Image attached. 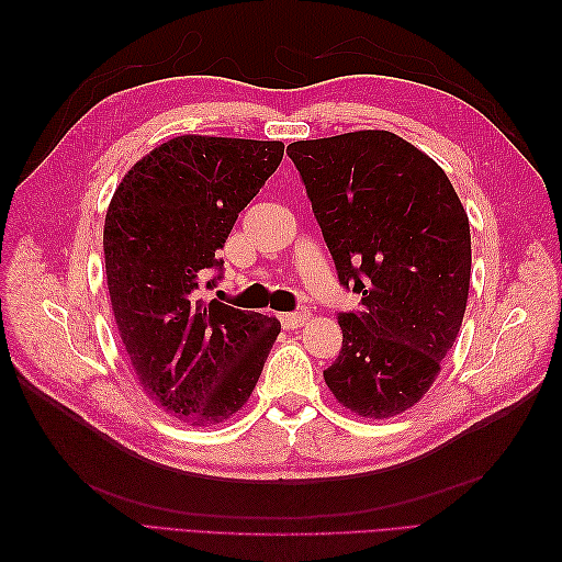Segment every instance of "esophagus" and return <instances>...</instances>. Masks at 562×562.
<instances>
[{
  "label": "esophagus",
  "mask_w": 562,
  "mask_h": 562,
  "mask_svg": "<svg viewBox=\"0 0 562 562\" xmlns=\"http://www.w3.org/2000/svg\"><path fill=\"white\" fill-rule=\"evenodd\" d=\"M279 321H281L283 328L293 330V328L302 326L304 321H307V312H288V314H279Z\"/></svg>",
  "instance_id": "1"
}]
</instances>
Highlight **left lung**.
I'll list each match as a JSON object with an SVG mask.
<instances>
[{
  "label": "left lung",
  "instance_id": "1",
  "mask_svg": "<svg viewBox=\"0 0 562 562\" xmlns=\"http://www.w3.org/2000/svg\"><path fill=\"white\" fill-rule=\"evenodd\" d=\"M337 279L361 295L339 314L342 349L323 370L335 398L394 417L434 384L462 326L471 234L434 159L389 131L288 145Z\"/></svg>",
  "mask_w": 562,
  "mask_h": 562
}]
</instances>
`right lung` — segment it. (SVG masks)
<instances>
[{"mask_svg": "<svg viewBox=\"0 0 562 562\" xmlns=\"http://www.w3.org/2000/svg\"><path fill=\"white\" fill-rule=\"evenodd\" d=\"M283 159V143L180 135L116 187L105 274L135 375L166 413L209 427L252 394L281 323L201 300L223 279L220 248Z\"/></svg>", "mask_w": 562, "mask_h": 562, "instance_id": "add662e5", "label": "right lung"}]
</instances>
